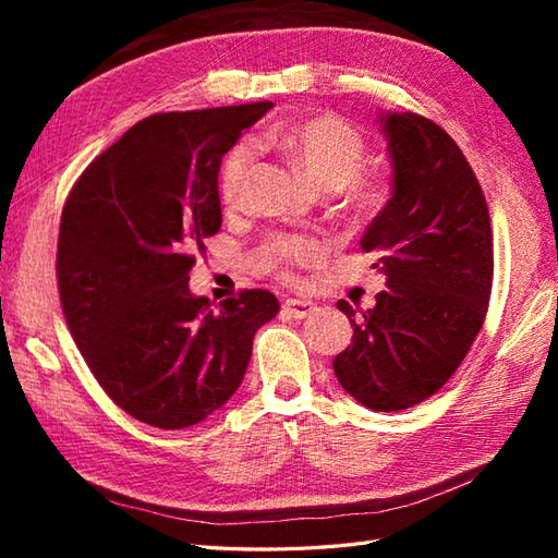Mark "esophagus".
Masks as SVG:
<instances>
[{
	"mask_svg": "<svg viewBox=\"0 0 558 558\" xmlns=\"http://www.w3.org/2000/svg\"><path fill=\"white\" fill-rule=\"evenodd\" d=\"M318 312V306L312 300H288L282 304V314L290 318H310Z\"/></svg>",
	"mask_w": 558,
	"mask_h": 558,
	"instance_id": "obj_1",
	"label": "esophagus"
}]
</instances>
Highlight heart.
Returning a JSON list of instances; mask_svg holds the SVG:
<instances>
[{
  "instance_id": "heart-1",
  "label": "heart",
  "mask_w": 558,
  "mask_h": 558,
  "mask_svg": "<svg viewBox=\"0 0 558 558\" xmlns=\"http://www.w3.org/2000/svg\"><path fill=\"white\" fill-rule=\"evenodd\" d=\"M258 141L266 148H278L326 192L348 186L350 201L357 208H372L376 204V186L357 177L364 165V138L342 117L322 114L312 117V120L276 126L260 134ZM252 162L254 150L246 144L236 146L225 160L220 194L228 206H234L240 198ZM322 256V244L314 240H300V236H280L266 246V258L280 266L310 264V260Z\"/></svg>"
}]
</instances>
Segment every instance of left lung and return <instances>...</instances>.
Segmentation results:
<instances>
[{
  "instance_id": "obj_1",
  "label": "left lung",
  "mask_w": 558,
  "mask_h": 558,
  "mask_svg": "<svg viewBox=\"0 0 558 558\" xmlns=\"http://www.w3.org/2000/svg\"><path fill=\"white\" fill-rule=\"evenodd\" d=\"M390 198L362 236L386 290L374 310L340 300L352 345L333 360L340 386L376 412L434 396L484 324L494 278L487 201L458 144L414 112H378Z\"/></svg>"
}]
</instances>
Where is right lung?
Segmentation results:
<instances>
[{
  "label": "right lung",
  "mask_w": 558,
  "mask_h": 558,
  "mask_svg": "<svg viewBox=\"0 0 558 558\" xmlns=\"http://www.w3.org/2000/svg\"><path fill=\"white\" fill-rule=\"evenodd\" d=\"M272 102L153 114L93 160L59 225L57 280L71 336L117 405L184 429L240 388L276 294L213 306L189 290L194 254L222 225L218 172Z\"/></svg>",
  "instance_id": "obj_1"
}]
</instances>
